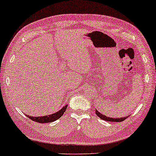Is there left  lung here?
I'll list each match as a JSON object with an SVG mask.
<instances>
[{
    "mask_svg": "<svg viewBox=\"0 0 156 156\" xmlns=\"http://www.w3.org/2000/svg\"><path fill=\"white\" fill-rule=\"evenodd\" d=\"M95 113H96V115H97V116L99 117V118L103 119V120L107 121V122H123V121H124L126 119H127V117H128V116H126V117H123V118H116V119L110 118V117H108L106 116H105V115L102 114L101 113H100L99 111L96 110V109H95Z\"/></svg>",
    "mask_w": 156,
    "mask_h": 156,
    "instance_id": "obj_1",
    "label": "left lung"
}]
</instances>
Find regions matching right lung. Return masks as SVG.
<instances>
[{
    "label": "right lung",
    "mask_w": 156,
    "mask_h": 156,
    "mask_svg": "<svg viewBox=\"0 0 156 156\" xmlns=\"http://www.w3.org/2000/svg\"><path fill=\"white\" fill-rule=\"evenodd\" d=\"M67 105H64L61 110H59L57 112H55L54 113H52L51 115H48V116H37V117H34V116H30L29 115H26L28 118H30L31 120L34 121L35 122H38V123H50V122H53L54 121L57 120L59 118H61V116L64 113L65 111L66 110Z\"/></svg>",
    "instance_id": "right-lung-1"
}]
</instances>
